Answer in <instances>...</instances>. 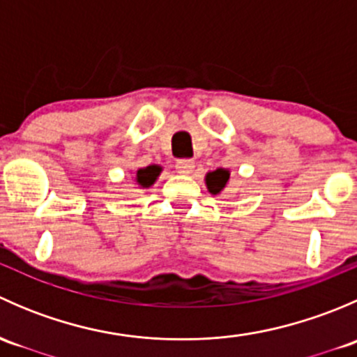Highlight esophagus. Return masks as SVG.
I'll list each match as a JSON object with an SVG mask.
<instances>
[{
  "label": "esophagus",
  "instance_id": "esophagus-1",
  "mask_svg": "<svg viewBox=\"0 0 357 357\" xmlns=\"http://www.w3.org/2000/svg\"><path fill=\"white\" fill-rule=\"evenodd\" d=\"M176 169H178V172H181V174H190V172L195 169V162H193L192 158H178V160H176Z\"/></svg>",
  "mask_w": 357,
  "mask_h": 357
}]
</instances>
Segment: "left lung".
<instances>
[{"mask_svg": "<svg viewBox=\"0 0 357 357\" xmlns=\"http://www.w3.org/2000/svg\"><path fill=\"white\" fill-rule=\"evenodd\" d=\"M228 179H229V172L226 171V169H218V171H214V172H208L207 178H205L208 192L214 193V195H218V193L226 186Z\"/></svg>", "mask_w": 357, "mask_h": 357, "instance_id": "obj_1", "label": "left lung"}]
</instances>
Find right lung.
Listing matches in <instances>:
<instances>
[{
	"mask_svg": "<svg viewBox=\"0 0 357 357\" xmlns=\"http://www.w3.org/2000/svg\"><path fill=\"white\" fill-rule=\"evenodd\" d=\"M158 172H160V167H158V165H149V167L145 169H139V171L136 172V181H138V185H142L143 188H149V186L153 185V181L157 179Z\"/></svg>",
	"mask_w": 357,
	"mask_h": 357,
	"instance_id": "right-lung-1",
	"label": "right lung"
}]
</instances>
